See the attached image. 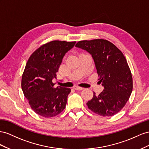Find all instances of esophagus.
<instances>
[{"instance_id":"34e87169","label":"esophagus","mask_w":149,"mask_h":149,"mask_svg":"<svg viewBox=\"0 0 149 149\" xmlns=\"http://www.w3.org/2000/svg\"><path fill=\"white\" fill-rule=\"evenodd\" d=\"M74 88V89H75V90H77V91H81V90H83V89L84 88L83 87H80L79 86H75Z\"/></svg>"}]
</instances>
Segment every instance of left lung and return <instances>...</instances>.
<instances>
[{
    "label": "left lung",
    "instance_id": "left-lung-1",
    "mask_svg": "<svg viewBox=\"0 0 149 149\" xmlns=\"http://www.w3.org/2000/svg\"><path fill=\"white\" fill-rule=\"evenodd\" d=\"M75 47L91 54L99 82L104 87L98 95L93 92L92 99L87 103L88 108L102 116H114L124 107L133 88L132 74L124 54L104 39L81 40Z\"/></svg>",
    "mask_w": 149,
    "mask_h": 149
}]
</instances>
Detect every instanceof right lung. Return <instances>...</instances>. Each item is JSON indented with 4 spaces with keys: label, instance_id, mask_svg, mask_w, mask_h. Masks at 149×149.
I'll use <instances>...</instances> for the list:
<instances>
[{
    "label": "right lung",
    "instance_id": "right-lung-1",
    "mask_svg": "<svg viewBox=\"0 0 149 149\" xmlns=\"http://www.w3.org/2000/svg\"><path fill=\"white\" fill-rule=\"evenodd\" d=\"M75 42H48L34 51L26 63L21 87L32 109L42 117L56 116L65 108L70 88L54 87L52 79L56 78L63 56Z\"/></svg>",
    "mask_w": 149,
    "mask_h": 149
}]
</instances>
